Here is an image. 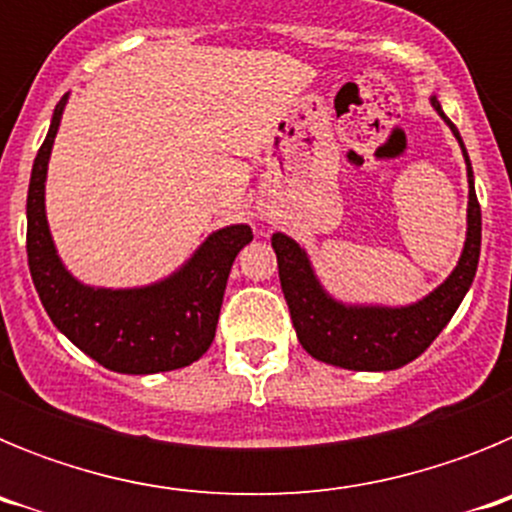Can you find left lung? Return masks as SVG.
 <instances>
[{"instance_id": "left-lung-1", "label": "left lung", "mask_w": 512, "mask_h": 512, "mask_svg": "<svg viewBox=\"0 0 512 512\" xmlns=\"http://www.w3.org/2000/svg\"><path fill=\"white\" fill-rule=\"evenodd\" d=\"M431 107L459 140L469 182L464 248L454 271L433 292L410 305L397 307L336 300L312 269L305 248L284 233L271 235V248L277 253L279 264V282L297 338L307 354L323 364L341 366L351 372H390L410 364L436 341L472 287L482 246V212L474 192L472 164L459 130L441 110L436 94H431Z\"/></svg>"}]
</instances>
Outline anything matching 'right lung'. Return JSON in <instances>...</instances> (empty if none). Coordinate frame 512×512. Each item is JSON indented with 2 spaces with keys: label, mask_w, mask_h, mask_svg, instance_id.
<instances>
[{
  "label": "right lung",
  "mask_w": 512,
  "mask_h": 512,
  "mask_svg": "<svg viewBox=\"0 0 512 512\" xmlns=\"http://www.w3.org/2000/svg\"><path fill=\"white\" fill-rule=\"evenodd\" d=\"M69 94L35 156L27 189V264L48 318L76 348L120 374L174 372L200 359L215 338L230 266L253 241L246 223L212 230L169 277L143 287H92L66 269L45 215V179Z\"/></svg>",
  "instance_id": "add662e5"
}]
</instances>
